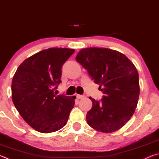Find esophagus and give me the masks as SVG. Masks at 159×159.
Returning a JSON list of instances; mask_svg holds the SVG:
<instances>
[{"label": "esophagus", "instance_id": "esophagus-1", "mask_svg": "<svg viewBox=\"0 0 159 159\" xmlns=\"http://www.w3.org/2000/svg\"><path fill=\"white\" fill-rule=\"evenodd\" d=\"M76 98H77V99H83V98H85V96L81 95H76Z\"/></svg>", "mask_w": 159, "mask_h": 159}]
</instances>
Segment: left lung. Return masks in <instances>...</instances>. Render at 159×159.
I'll return each instance as SVG.
<instances>
[{"label": "left lung", "instance_id": "left-lung-1", "mask_svg": "<svg viewBox=\"0 0 159 159\" xmlns=\"http://www.w3.org/2000/svg\"><path fill=\"white\" fill-rule=\"evenodd\" d=\"M76 60L104 94L101 102L89 98L93 107L86 116L88 124L102 133L119 130L138 105L140 90L136 67L123 53L105 48H83Z\"/></svg>", "mask_w": 159, "mask_h": 159}]
</instances>
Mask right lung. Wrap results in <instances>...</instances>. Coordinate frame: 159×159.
Wrapping results in <instances>:
<instances>
[{"mask_svg":"<svg viewBox=\"0 0 159 159\" xmlns=\"http://www.w3.org/2000/svg\"><path fill=\"white\" fill-rule=\"evenodd\" d=\"M74 49L50 48L21 63L12 80V99L23 119L36 131L50 133L66 124L76 96L56 95L61 66ZM56 87H55V86Z\"/></svg>","mask_w":159,"mask_h":159,"instance_id":"add662e5","label":"right lung"}]
</instances>
